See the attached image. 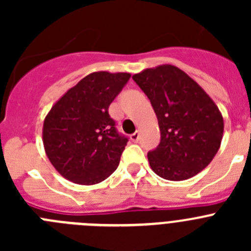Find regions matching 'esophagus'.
I'll use <instances>...</instances> for the list:
<instances>
[{"label":"esophagus","instance_id":"1","mask_svg":"<svg viewBox=\"0 0 251 251\" xmlns=\"http://www.w3.org/2000/svg\"><path fill=\"white\" fill-rule=\"evenodd\" d=\"M139 139V132H134L133 134H130V141L134 142V143H137Z\"/></svg>","mask_w":251,"mask_h":251}]
</instances>
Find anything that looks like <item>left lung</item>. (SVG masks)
Here are the masks:
<instances>
[{"mask_svg": "<svg viewBox=\"0 0 251 251\" xmlns=\"http://www.w3.org/2000/svg\"><path fill=\"white\" fill-rule=\"evenodd\" d=\"M132 77L151 100L161 130L159 146L147 154L152 171L170 181L196 176L210 165L223 141L224 118L215 101L170 64Z\"/></svg>", "mask_w": 251, "mask_h": 251, "instance_id": "1", "label": "left lung"}]
</instances>
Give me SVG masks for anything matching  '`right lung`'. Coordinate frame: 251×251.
I'll use <instances>...</instances> for the list:
<instances>
[{"mask_svg": "<svg viewBox=\"0 0 251 251\" xmlns=\"http://www.w3.org/2000/svg\"><path fill=\"white\" fill-rule=\"evenodd\" d=\"M129 77V73L86 75L45 117L46 156L66 179L77 185H95L117 170L128 139L118 134L108 108Z\"/></svg>", "mask_w": 251, "mask_h": 251, "instance_id": "1", "label": "right lung"}]
</instances>
